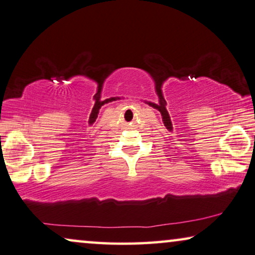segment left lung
Segmentation results:
<instances>
[{
    "mask_svg": "<svg viewBox=\"0 0 255 255\" xmlns=\"http://www.w3.org/2000/svg\"><path fill=\"white\" fill-rule=\"evenodd\" d=\"M254 142H255V136H254Z\"/></svg>",
    "mask_w": 255,
    "mask_h": 255,
    "instance_id": "1",
    "label": "left lung"
}]
</instances>
